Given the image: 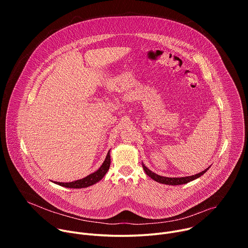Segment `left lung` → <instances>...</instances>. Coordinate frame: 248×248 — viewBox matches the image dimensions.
I'll return each instance as SVG.
<instances>
[{"label":"left lung","instance_id":"obj_1","mask_svg":"<svg viewBox=\"0 0 248 248\" xmlns=\"http://www.w3.org/2000/svg\"><path fill=\"white\" fill-rule=\"evenodd\" d=\"M142 167H143V170H144L145 173L148 176H150L152 180H154L157 183H160V184H163V185H169V186H179V185H185V184L190 183V182L200 178L201 175H203L210 169V167H208L207 169H205L204 170L200 171L199 173H196V174H193V175H189V176H182V178H168V176L159 175V174L153 172L143 163H142Z\"/></svg>","mask_w":248,"mask_h":248}]
</instances>
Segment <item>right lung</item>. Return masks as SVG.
I'll return each mask as SVG.
<instances>
[{"mask_svg":"<svg viewBox=\"0 0 248 248\" xmlns=\"http://www.w3.org/2000/svg\"><path fill=\"white\" fill-rule=\"evenodd\" d=\"M111 165V156H110V150L106 156L105 161L103 162V164L101 165V167L94 172L88 174L85 178L81 179V180H78L75 182H70V183H59V182H53L56 185H59L61 186H64L67 188H85L88 187L90 186H93L95 184H97L98 182H100L105 174L107 173L109 168Z\"/></svg>","mask_w":248,"mask_h":248,"instance_id":"1","label":"right lung"}]
</instances>
